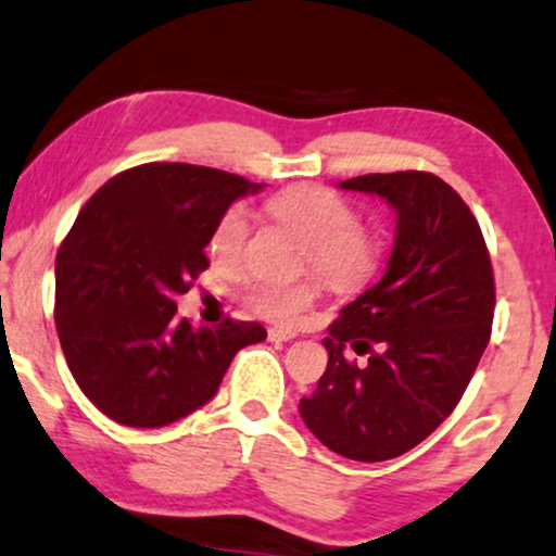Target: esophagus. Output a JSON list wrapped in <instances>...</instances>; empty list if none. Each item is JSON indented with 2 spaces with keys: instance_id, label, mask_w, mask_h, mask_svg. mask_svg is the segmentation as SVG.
Segmentation results:
<instances>
[{
  "instance_id": "34e87169",
  "label": "esophagus",
  "mask_w": 556,
  "mask_h": 556,
  "mask_svg": "<svg viewBox=\"0 0 556 556\" xmlns=\"http://www.w3.org/2000/svg\"><path fill=\"white\" fill-rule=\"evenodd\" d=\"M293 338H296V332L280 330V327H270V330H267V340L270 342H289Z\"/></svg>"
}]
</instances>
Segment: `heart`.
<instances>
[{
	"label": "heart",
	"mask_w": 556,
	"mask_h": 556,
	"mask_svg": "<svg viewBox=\"0 0 556 556\" xmlns=\"http://www.w3.org/2000/svg\"><path fill=\"white\" fill-rule=\"evenodd\" d=\"M267 216L289 226L306 250V263L334 289H353L371 276L379 244L371 231L358 226V214L345 198L321 185H293L265 201ZM250 222L239 205L216 218L208 237V252L218 265H237L242 257ZM319 296L314 278L296 283L257 280L244 293V304L257 317L276 325H296Z\"/></svg>",
	"instance_id": "heart-1"
}]
</instances>
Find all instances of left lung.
Segmentation results:
<instances>
[{"mask_svg":"<svg viewBox=\"0 0 556 556\" xmlns=\"http://www.w3.org/2000/svg\"><path fill=\"white\" fill-rule=\"evenodd\" d=\"M340 188L392 205L394 247L379 283L327 330L330 361L299 413L334 454L387 462L454 413L490 342L495 278L477 218L441 177L413 169ZM351 350L369 355L366 367L346 361Z\"/></svg>","mask_w":556,"mask_h":556,"instance_id":"left-lung-1","label":"left lung"}]
</instances>
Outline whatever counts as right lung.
I'll return each instance as SVG.
<instances>
[{
    "label": "right lung",
    "instance_id": "add662e5",
    "mask_svg": "<svg viewBox=\"0 0 556 556\" xmlns=\"http://www.w3.org/2000/svg\"><path fill=\"white\" fill-rule=\"evenodd\" d=\"M222 169L149 162L85 203L56 255V330L87 400L128 428H164L214 400L257 321L195 327L175 299L208 267L216 218L263 190Z\"/></svg>",
    "mask_w": 556,
    "mask_h": 556
}]
</instances>
